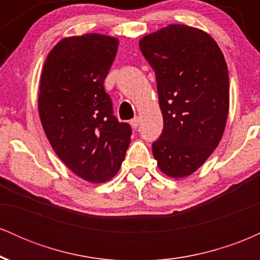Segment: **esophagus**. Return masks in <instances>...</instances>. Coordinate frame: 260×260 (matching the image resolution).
Wrapping results in <instances>:
<instances>
[{
  "label": "esophagus",
  "instance_id": "esophagus-1",
  "mask_svg": "<svg viewBox=\"0 0 260 260\" xmlns=\"http://www.w3.org/2000/svg\"><path fill=\"white\" fill-rule=\"evenodd\" d=\"M139 123H140V117H138V116H136V117H134L133 120H131L129 122L131 127H132L133 129H137V127L139 126Z\"/></svg>",
  "mask_w": 260,
  "mask_h": 260
}]
</instances>
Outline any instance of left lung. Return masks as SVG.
Masks as SVG:
<instances>
[{"label": "left lung", "instance_id": "1", "mask_svg": "<svg viewBox=\"0 0 260 260\" xmlns=\"http://www.w3.org/2000/svg\"><path fill=\"white\" fill-rule=\"evenodd\" d=\"M139 49L155 71L164 118L153 155L162 174L188 177L222 138L230 109L228 64L207 31L184 24L144 35Z\"/></svg>", "mask_w": 260, "mask_h": 260}]
</instances>
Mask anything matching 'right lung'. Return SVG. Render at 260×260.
Returning <instances> with one entry per match:
<instances>
[{
    "mask_svg": "<svg viewBox=\"0 0 260 260\" xmlns=\"http://www.w3.org/2000/svg\"><path fill=\"white\" fill-rule=\"evenodd\" d=\"M120 41L84 34L59 40L45 61L38 109L56 155L73 174L105 183L118 172L131 143V127L112 115L104 80Z\"/></svg>",
    "mask_w": 260,
    "mask_h": 260,
    "instance_id": "1",
    "label": "right lung"
}]
</instances>
